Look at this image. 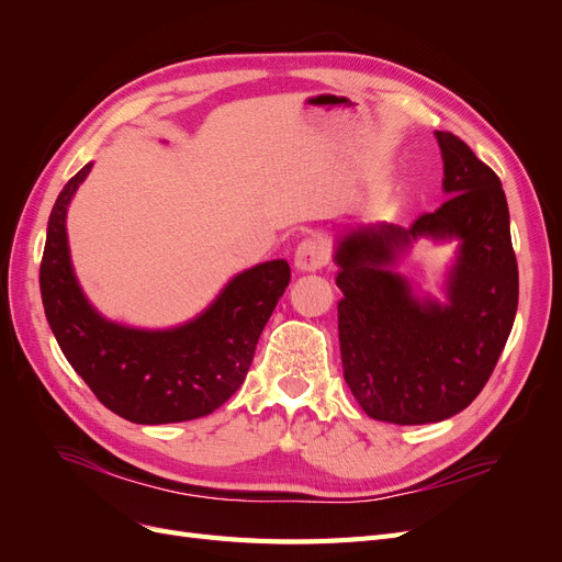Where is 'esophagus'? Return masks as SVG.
Instances as JSON below:
<instances>
[{
	"mask_svg": "<svg viewBox=\"0 0 562 562\" xmlns=\"http://www.w3.org/2000/svg\"><path fill=\"white\" fill-rule=\"evenodd\" d=\"M330 260V248L328 241H323L321 236H310V239L300 241L295 250V267L302 271H316L326 267Z\"/></svg>",
	"mask_w": 562,
	"mask_h": 562,
	"instance_id": "1",
	"label": "esophagus"
}]
</instances>
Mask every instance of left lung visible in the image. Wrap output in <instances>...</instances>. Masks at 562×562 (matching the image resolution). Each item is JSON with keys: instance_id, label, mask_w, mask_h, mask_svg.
Masks as SVG:
<instances>
[{"instance_id": "obj_1", "label": "left lung", "mask_w": 562, "mask_h": 562, "mask_svg": "<svg viewBox=\"0 0 562 562\" xmlns=\"http://www.w3.org/2000/svg\"><path fill=\"white\" fill-rule=\"evenodd\" d=\"M434 135L450 194L440 209L407 229H356L335 255L345 380L368 417L391 424H429L464 411L495 370L518 310L502 180L457 135ZM419 235L460 239L448 305L417 301L387 269Z\"/></svg>"}]
</instances>
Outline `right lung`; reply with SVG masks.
I'll return each instance as SVG.
<instances>
[{"label":"right lung","mask_w":562,"mask_h":562,"mask_svg":"<svg viewBox=\"0 0 562 562\" xmlns=\"http://www.w3.org/2000/svg\"><path fill=\"white\" fill-rule=\"evenodd\" d=\"M91 164L70 178L48 217L42 302L65 359L112 413L135 424L187 422L217 411L246 380L265 323L291 283L285 260L234 277L220 297L176 330H133L105 321L79 291L65 213Z\"/></svg>","instance_id":"obj_1"}]
</instances>
